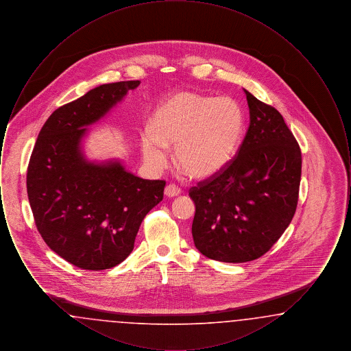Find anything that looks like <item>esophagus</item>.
<instances>
[{"mask_svg": "<svg viewBox=\"0 0 351 351\" xmlns=\"http://www.w3.org/2000/svg\"><path fill=\"white\" fill-rule=\"evenodd\" d=\"M180 193H182V189L176 184H168L165 189V195L167 197H175V196H179Z\"/></svg>", "mask_w": 351, "mask_h": 351, "instance_id": "esophagus-1", "label": "esophagus"}]
</instances>
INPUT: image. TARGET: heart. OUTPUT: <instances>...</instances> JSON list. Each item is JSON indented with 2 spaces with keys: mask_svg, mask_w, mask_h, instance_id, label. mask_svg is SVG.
Masks as SVG:
<instances>
[{
  "mask_svg": "<svg viewBox=\"0 0 351 351\" xmlns=\"http://www.w3.org/2000/svg\"><path fill=\"white\" fill-rule=\"evenodd\" d=\"M245 113L230 97L179 92L155 112L142 133V152L151 167L168 165L166 147H176L178 167L195 179H208L228 167L241 146Z\"/></svg>",
  "mask_w": 351,
  "mask_h": 351,
  "instance_id": "heart-1",
  "label": "heart"
}]
</instances>
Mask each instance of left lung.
<instances>
[{"label": "left lung", "mask_w": 351, "mask_h": 351, "mask_svg": "<svg viewBox=\"0 0 351 351\" xmlns=\"http://www.w3.org/2000/svg\"><path fill=\"white\" fill-rule=\"evenodd\" d=\"M250 125L232 163L189 189L192 235L206 258L243 263L265 255L295 216L301 150L283 116L245 90Z\"/></svg>", "instance_id": "8db88e82"}]
</instances>
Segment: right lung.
<instances>
[{
	"mask_svg": "<svg viewBox=\"0 0 351 351\" xmlns=\"http://www.w3.org/2000/svg\"><path fill=\"white\" fill-rule=\"evenodd\" d=\"M139 80L104 84L58 108L38 135L26 176L36 229L51 250L83 269H108L133 251L139 226L163 200L165 180L119 163L85 162L80 139Z\"/></svg>",
	"mask_w": 351,
	"mask_h": 351,
	"instance_id": "1",
	"label": "right lung"
}]
</instances>
